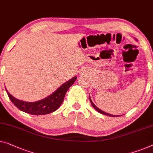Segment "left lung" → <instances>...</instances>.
Returning <instances> with one entry per match:
<instances>
[{"instance_id": "1", "label": "left lung", "mask_w": 153, "mask_h": 153, "mask_svg": "<svg viewBox=\"0 0 153 153\" xmlns=\"http://www.w3.org/2000/svg\"><path fill=\"white\" fill-rule=\"evenodd\" d=\"M89 100H90V102H91V105H92L93 106V108H94L95 110H96L97 111H98L99 113H100L101 114H104V115H108V116H111V117H119L120 115H111V114H108V113H105V112H104V111H102V110H100V108H97V107L94 104H93V102H92V100H91V97H89Z\"/></svg>"}]
</instances>
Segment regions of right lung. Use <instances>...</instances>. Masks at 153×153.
I'll use <instances>...</instances> for the list:
<instances>
[{"label":"right lung","mask_w":153,"mask_h":153,"mask_svg":"<svg viewBox=\"0 0 153 153\" xmlns=\"http://www.w3.org/2000/svg\"><path fill=\"white\" fill-rule=\"evenodd\" d=\"M76 79L77 77H74L67 82L63 84L62 86H60L49 96L41 100L40 101L34 102H24L15 98L8 92L6 88L5 89L11 101L20 111L34 115H46V114L54 112L61 106L64 98H65L66 93L70 86L74 84Z\"/></svg>","instance_id":"obj_1"}]
</instances>
